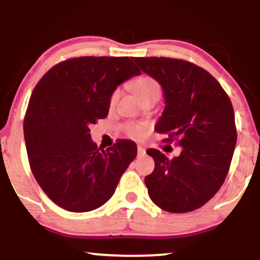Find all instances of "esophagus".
I'll use <instances>...</instances> for the list:
<instances>
[{"label": "esophagus", "mask_w": 260, "mask_h": 260, "mask_svg": "<svg viewBox=\"0 0 260 260\" xmlns=\"http://www.w3.org/2000/svg\"><path fill=\"white\" fill-rule=\"evenodd\" d=\"M137 154L138 156H143L145 154V149L142 145H138L137 147Z\"/></svg>", "instance_id": "34e87169"}]
</instances>
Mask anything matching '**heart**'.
Segmentation results:
<instances>
[{
  "label": "heart",
  "mask_w": 260,
  "mask_h": 260,
  "mask_svg": "<svg viewBox=\"0 0 260 260\" xmlns=\"http://www.w3.org/2000/svg\"><path fill=\"white\" fill-rule=\"evenodd\" d=\"M133 88L135 93L137 94V97L140 99L151 94L161 95V86H159V84L154 79V78L148 77V76L140 77L138 79L135 80L133 83ZM119 95H120V90L119 88H117V90L113 91V93L111 94L110 104L115 105L117 101H118ZM126 131L131 137L138 138V140L143 138L145 135L144 127H142L140 125H127Z\"/></svg>",
  "instance_id": "b5f03b06"
}]
</instances>
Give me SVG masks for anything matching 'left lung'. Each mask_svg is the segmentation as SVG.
I'll list each match as a JSON object with an SVG mask.
<instances>
[{
  "mask_svg": "<svg viewBox=\"0 0 260 260\" xmlns=\"http://www.w3.org/2000/svg\"><path fill=\"white\" fill-rule=\"evenodd\" d=\"M163 88L165 110L155 130L177 141L179 156L169 159L148 149L155 169L145 176L149 197L170 213L200 208L222 186L237 143L232 103L212 74L186 60L134 58Z\"/></svg>",
  "mask_w": 260,
  "mask_h": 260,
  "instance_id": "left-lung-1",
  "label": "left lung"
}]
</instances>
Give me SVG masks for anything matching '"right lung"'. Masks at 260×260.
<instances>
[{"label": "right lung", "mask_w": 260, "mask_h": 260, "mask_svg": "<svg viewBox=\"0 0 260 260\" xmlns=\"http://www.w3.org/2000/svg\"><path fill=\"white\" fill-rule=\"evenodd\" d=\"M141 71L129 56H81L53 66L35 86L23 122L31 173L66 211L101 207L137 155L135 142L103 149L90 125L108 116L117 86Z\"/></svg>", "instance_id": "1"}]
</instances>
